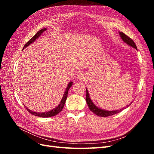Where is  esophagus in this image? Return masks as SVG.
Returning a JSON list of instances; mask_svg holds the SVG:
<instances>
[{"mask_svg": "<svg viewBox=\"0 0 154 154\" xmlns=\"http://www.w3.org/2000/svg\"><path fill=\"white\" fill-rule=\"evenodd\" d=\"M85 74H83V73L80 72V73L78 74L77 78L79 80H83L85 79Z\"/></svg>", "mask_w": 154, "mask_h": 154, "instance_id": "1", "label": "esophagus"}]
</instances>
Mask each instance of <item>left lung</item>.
<instances>
[{
    "instance_id": "obj_1",
    "label": "left lung",
    "mask_w": 154,
    "mask_h": 154,
    "mask_svg": "<svg viewBox=\"0 0 154 154\" xmlns=\"http://www.w3.org/2000/svg\"><path fill=\"white\" fill-rule=\"evenodd\" d=\"M119 35H120L121 38H122V39L123 40L124 42H125L128 45L131 46V47L137 50L136 44H135L134 41L131 38H130V37L126 35L125 33H123V32H119ZM85 100H86L87 105L88 106V108H89L90 110L92 111L93 113H94L96 115L100 116V117H108V116H112L114 114H118V113L120 112L121 111H122L123 109H126V107H125V108H122V109H119V110L109 111V110H105L101 109L100 108H98V107L96 106L94 103H93L92 101L90 98L89 94H88V92L87 89H86V99ZM129 105H130V104L128 105L127 106V107H128Z\"/></svg>"
}]
</instances>
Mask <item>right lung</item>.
I'll use <instances>...</instances> for the list:
<instances>
[{"instance_id": "obj_1", "label": "right lung", "mask_w": 154, "mask_h": 154, "mask_svg": "<svg viewBox=\"0 0 154 154\" xmlns=\"http://www.w3.org/2000/svg\"><path fill=\"white\" fill-rule=\"evenodd\" d=\"M46 30H47V29L44 28V29H40L38 32H37L36 33V35L33 37H32V38H31L24 45V48H23V49H24V48H26V47H27V46H28V45H29L32 42H34L36 40V39L38 38V37L41 35V34L44 31H45ZM72 83H73V82H72L69 83V84L67 85V87L66 88V91H65L64 94L63 96V97L62 98L61 101H60V103L58 105V106L56 107V108H54V109H53L52 110H49L48 112H36L31 111V110H29L27 108H26L27 110H28L29 112H30L31 114L34 115V116H38V117H40V118H49V117H52V116H54L56 115H57L58 113H60V112L62 110V109L63 108L65 103H66V101L67 100V94H68L69 89L72 86Z\"/></svg>"}]
</instances>
